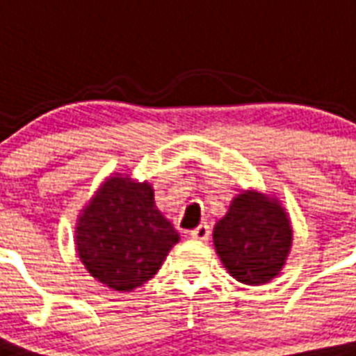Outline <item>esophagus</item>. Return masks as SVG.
I'll return each instance as SVG.
<instances>
[{"label": "esophagus", "instance_id": "obj_1", "mask_svg": "<svg viewBox=\"0 0 356 356\" xmlns=\"http://www.w3.org/2000/svg\"><path fill=\"white\" fill-rule=\"evenodd\" d=\"M191 238H195V241H207L210 237V227L207 224H201L195 229H191Z\"/></svg>", "mask_w": 356, "mask_h": 356}]
</instances>
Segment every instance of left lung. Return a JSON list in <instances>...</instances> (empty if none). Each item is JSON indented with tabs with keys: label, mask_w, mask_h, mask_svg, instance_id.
Masks as SVG:
<instances>
[{
	"label": "left lung",
	"mask_w": 356,
	"mask_h": 356,
	"mask_svg": "<svg viewBox=\"0 0 356 356\" xmlns=\"http://www.w3.org/2000/svg\"><path fill=\"white\" fill-rule=\"evenodd\" d=\"M212 237L227 273L256 286L269 282L282 269L292 246V227L277 199L246 189L218 220Z\"/></svg>",
	"instance_id": "left-lung-1"
}]
</instances>
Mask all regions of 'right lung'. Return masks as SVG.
<instances>
[{"label":"right lung","instance_id":"1","mask_svg":"<svg viewBox=\"0 0 356 356\" xmlns=\"http://www.w3.org/2000/svg\"><path fill=\"white\" fill-rule=\"evenodd\" d=\"M178 241V232L155 207L152 186L123 175L104 181L75 227L83 266L119 292L149 281Z\"/></svg>","mask_w":356,"mask_h":356}]
</instances>
